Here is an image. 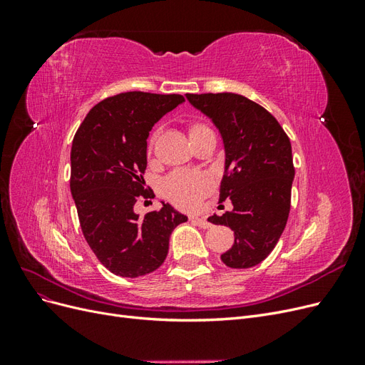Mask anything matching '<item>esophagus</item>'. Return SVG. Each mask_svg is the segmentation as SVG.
<instances>
[{
  "mask_svg": "<svg viewBox=\"0 0 365 365\" xmlns=\"http://www.w3.org/2000/svg\"><path fill=\"white\" fill-rule=\"evenodd\" d=\"M190 220H192V222H195L197 227H201V228H210V227H212V224H210L208 220L204 219V217H192Z\"/></svg>",
  "mask_w": 365,
  "mask_h": 365,
  "instance_id": "1",
  "label": "esophagus"
}]
</instances>
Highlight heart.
<instances>
[{"mask_svg":"<svg viewBox=\"0 0 365 365\" xmlns=\"http://www.w3.org/2000/svg\"><path fill=\"white\" fill-rule=\"evenodd\" d=\"M212 130L204 123H193L189 129L190 138L201 134V132ZM157 134L149 138V150L153 148ZM212 189L210 176L200 170H176L168 175L163 181V193L170 202L181 208H192L201 201V197Z\"/></svg>","mask_w":365,"mask_h":365,"instance_id":"obj_1","label":"heart"}]
</instances>
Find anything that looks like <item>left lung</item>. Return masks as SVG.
<instances>
[{"label":"left lung","instance_id":"left-lung-1","mask_svg":"<svg viewBox=\"0 0 365 365\" xmlns=\"http://www.w3.org/2000/svg\"><path fill=\"white\" fill-rule=\"evenodd\" d=\"M185 97L213 120L225 146L219 202L230 200L233 210L208 217L235 231V244L220 260L237 269L256 267L277 245L288 222L295 175L289 137L271 113L240 94Z\"/></svg>","mask_w":365,"mask_h":365}]
</instances>
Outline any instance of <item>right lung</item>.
Returning a JSON list of instances; mask_svg holds the SVG:
<instances>
[{"label": "right lung", "mask_w": 365, "mask_h": 365, "mask_svg": "<svg viewBox=\"0 0 365 365\" xmlns=\"http://www.w3.org/2000/svg\"><path fill=\"white\" fill-rule=\"evenodd\" d=\"M181 94L120 93L103 98L86 114L71 146L70 189L88 245L106 269L140 277L160 268L169 237L187 216L163 204L140 217L138 197H148L145 175L149 130Z\"/></svg>", "instance_id": "1"}]
</instances>
